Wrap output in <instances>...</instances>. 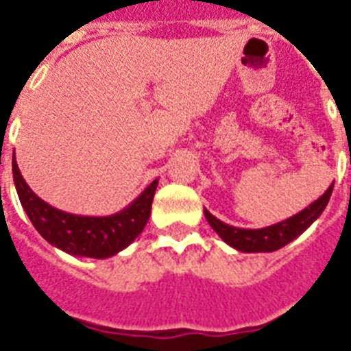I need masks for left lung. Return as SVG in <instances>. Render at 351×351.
I'll return each mask as SVG.
<instances>
[{"label":"left lung","instance_id":"obj_1","mask_svg":"<svg viewBox=\"0 0 351 351\" xmlns=\"http://www.w3.org/2000/svg\"><path fill=\"white\" fill-rule=\"evenodd\" d=\"M332 191L333 184L328 187L326 193L321 198H317L315 202H311L300 213L293 215L282 222H277V224L261 228V230H244V228H234V226L226 224L209 213L208 209H204V215L220 239L234 250L244 251V253H271V251L280 250L286 244H289L291 240L297 239L299 234L304 233L321 217L328 202H330Z\"/></svg>","mask_w":351,"mask_h":351}]
</instances>
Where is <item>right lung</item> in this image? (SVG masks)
Instances as JSON below:
<instances>
[{
  "label": "right lung",
  "mask_w": 351,
  "mask_h": 351,
  "mask_svg": "<svg viewBox=\"0 0 351 351\" xmlns=\"http://www.w3.org/2000/svg\"><path fill=\"white\" fill-rule=\"evenodd\" d=\"M14 186L19 202L36 231L58 250L74 256L109 258L125 250L142 233L149 217L158 180H153L142 195L125 209L109 217H84L65 213L41 200L19 173L18 162H12Z\"/></svg>",
  "instance_id": "obj_1"
}]
</instances>
